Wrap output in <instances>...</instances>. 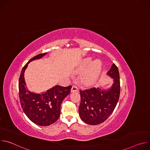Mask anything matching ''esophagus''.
I'll list each match as a JSON object with an SVG mask.
<instances>
[{
  "mask_svg": "<svg viewBox=\"0 0 150 150\" xmlns=\"http://www.w3.org/2000/svg\"><path fill=\"white\" fill-rule=\"evenodd\" d=\"M78 87L76 86H75V85H73L72 88H71V92L72 93H74V92H76V91H78Z\"/></svg>",
  "mask_w": 150,
  "mask_h": 150,
  "instance_id": "34e87169",
  "label": "esophagus"
}]
</instances>
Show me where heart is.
I'll return each instance as SVG.
<instances>
[{"mask_svg":"<svg viewBox=\"0 0 150 150\" xmlns=\"http://www.w3.org/2000/svg\"><path fill=\"white\" fill-rule=\"evenodd\" d=\"M102 71V63L99 60H93L92 58L88 57L83 60L79 69L81 74L85 73L82 82L86 85L94 84L99 78Z\"/></svg>","mask_w":150,"mask_h":150,"instance_id":"1","label":"heart"}]
</instances>
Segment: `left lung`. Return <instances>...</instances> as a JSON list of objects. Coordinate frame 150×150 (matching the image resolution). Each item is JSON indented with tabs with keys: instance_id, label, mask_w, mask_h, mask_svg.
<instances>
[{
	"instance_id": "8db88e82",
	"label": "left lung",
	"mask_w": 150,
	"mask_h": 150,
	"mask_svg": "<svg viewBox=\"0 0 150 150\" xmlns=\"http://www.w3.org/2000/svg\"><path fill=\"white\" fill-rule=\"evenodd\" d=\"M107 75L113 79L112 87L107 90L92 88L80 90L79 115L87 124L98 125L108 119L115 109L120 96V77L117 67L113 64Z\"/></svg>"
}]
</instances>
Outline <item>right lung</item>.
<instances>
[{"label": "right lung", "instance_id": "obj_1", "mask_svg": "<svg viewBox=\"0 0 150 150\" xmlns=\"http://www.w3.org/2000/svg\"><path fill=\"white\" fill-rule=\"evenodd\" d=\"M47 53L39 54L31 58L21 71L19 79V96L24 112L33 123L39 126H46L54 123L59 117L60 105L63 99L69 94L71 85L54 87L40 94L30 91L25 83L24 72L28 63L40 59Z\"/></svg>", "mask_w": 150, "mask_h": 150}]
</instances>
